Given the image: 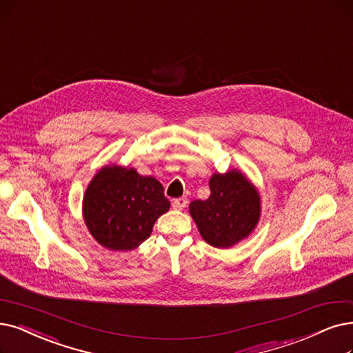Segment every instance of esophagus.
<instances>
[{
	"instance_id": "obj_1",
	"label": "esophagus",
	"mask_w": 353,
	"mask_h": 353,
	"mask_svg": "<svg viewBox=\"0 0 353 353\" xmlns=\"http://www.w3.org/2000/svg\"><path fill=\"white\" fill-rule=\"evenodd\" d=\"M187 204H188V200L184 199V196H182V199H176V200L172 201V207L175 210H182L184 207H187Z\"/></svg>"
}]
</instances>
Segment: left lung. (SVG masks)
I'll use <instances>...</instances> for the list:
<instances>
[{
	"label": "left lung",
	"instance_id": "left-lung-1",
	"mask_svg": "<svg viewBox=\"0 0 353 353\" xmlns=\"http://www.w3.org/2000/svg\"><path fill=\"white\" fill-rule=\"evenodd\" d=\"M208 185L210 196L204 201L194 200L190 214L208 245L229 249L255 230L261 219V195L237 169L213 174Z\"/></svg>",
	"mask_w": 353,
	"mask_h": 353
}]
</instances>
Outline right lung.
<instances>
[{
	"mask_svg": "<svg viewBox=\"0 0 353 353\" xmlns=\"http://www.w3.org/2000/svg\"><path fill=\"white\" fill-rule=\"evenodd\" d=\"M171 207L163 187L132 166L105 165L88 184L82 200L83 221L108 250H133L150 236L153 224Z\"/></svg>",
	"mask_w": 353,
	"mask_h": 353,
	"instance_id": "right-lung-1",
	"label": "right lung"
}]
</instances>
